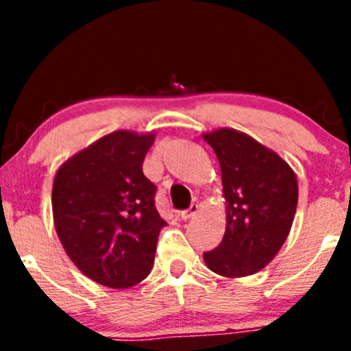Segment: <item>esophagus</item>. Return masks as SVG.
Wrapping results in <instances>:
<instances>
[{
	"label": "esophagus",
	"mask_w": 351,
	"mask_h": 351,
	"mask_svg": "<svg viewBox=\"0 0 351 351\" xmlns=\"http://www.w3.org/2000/svg\"><path fill=\"white\" fill-rule=\"evenodd\" d=\"M197 212H198V205L192 204L189 208H186V210H183L182 214H180V217H182V221H189V219H192Z\"/></svg>",
	"instance_id": "esophagus-1"
}]
</instances>
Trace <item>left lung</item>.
Wrapping results in <instances>:
<instances>
[{
    "label": "left lung",
    "mask_w": 351,
    "mask_h": 351,
    "mask_svg": "<svg viewBox=\"0 0 351 351\" xmlns=\"http://www.w3.org/2000/svg\"><path fill=\"white\" fill-rule=\"evenodd\" d=\"M221 165L226 232L204 253L214 274L241 278L267 267L284 246L299 198L293 169L275 151L236 129L205 132Z\"/></svg>",
    "instance_id": "1"
}]
</instances>
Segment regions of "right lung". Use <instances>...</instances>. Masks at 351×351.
<instances>
[{"mask_svg": "<svg viewBox=\"0 0 351 351\" xmlns=\"http://www.w3.org/2000/svg\"><path fill=\"white\" fill-rule=\"evenodd\" d=\"M154 132L115 130L71 156L52 185L56 232L97 284L129 289L151 274L159 231L156 186L143 173Z\"/></svg>", "mask_w": 351, "mask_h": 351, "instance_id": "add662e5", "label": "right lung"}]
</instances>
